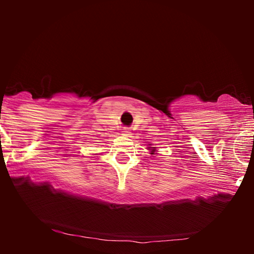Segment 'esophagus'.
<instances>
[{
    "label": "esophagus",
    "mask_w": 254,
    "mask_h": 254,
    "mask_svg": "<svg viewBox=\"0 0 254 254\" xmlns=\"http://www.w3.org/2000/svg\"><path fill=\"white\" fill-rule=\"evenodd\" d=\"M123 134H125V135H129V134H130V130H129V128H127V127H124V129H123Z\"/></svg>",
    "instance_id": "obj_1"
}]
</instances>
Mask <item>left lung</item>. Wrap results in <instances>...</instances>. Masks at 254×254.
Listing matches in <instances>:
<instances>
[{
  "label": "left lung",
  "mask_w": 254,
  "mask_h": 254,
  "mask_svg": "<svg viewBox=\"0 0 254 254\" xmlns=\"http://www.w3.org/2000/svg\"><path fill=\"white\" fill-rule=\"evenodd\" d=\"M151 154H154V151H152V152H151Z\"/></svg>",
  "instance_id": "obj_1"
}]
</instances>
